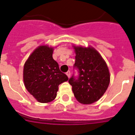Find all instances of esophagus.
Instances as JSON below:
<instances>
[{"label": "esophagus", "mask_w": 135, "mask_h": 135, "mask_svg": "<svg viewBox=\"0 0 135 135\" xmlns=\"http://www.w3.org/2000/svg\"><path fill=\"white\" fill-rule=\"evenodd\" d=\"M66 75L67 76H68V78H70V75H71V72H70V71H68L66 72Z\"/></svg>", "instance_id": "34e87169"}]
</instances>
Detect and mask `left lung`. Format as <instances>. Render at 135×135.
Segmentation results:
<instances>
[{
  "label": "left lung",
  "mask_w": 135,
  "mask_h": 135,
  "mask_svg": "<svg viewBox=\"0 0 135 135\" xmlns=\"http://www.w3.org/2000/svg\"><path fill=\"white\" fill-rule=\"evenodd\" d=\"M76 61L74 68L78 76H72L68 82L77 101L90 104L98 101L108 89L110 75L108 65L101 55L93 47L74 46Z\"/></svg>",
  "instance_id": "8db88e82"
}]
</instances>
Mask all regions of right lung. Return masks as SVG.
<instances>
[{"instance_id":"right-lung-1","label":"right lung","mask_w":135,"mask_h":135,"mask_svg":"<svg viewBox=\"0 0 135 135\" xmlns=\"http://www.w3.org/2000/svg\"><path fill=\"white\" fill-rule=\"evenodd\" d=\"M53 48L40 46L36 49L23 67V82L27 91L40 103L55 99L58 86L68 80L53 58Z\"/></svg>"}]
</instances>
